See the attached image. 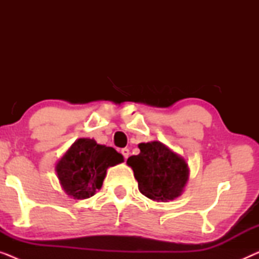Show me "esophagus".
I'll return each mask as SVG.
<instances>
[{
    "label": "esophagus",
    "mask_w": 259,
    "mask_h": 259,
    "mask_svg": "<svg viewBox=\"0 0 259 259\" xmlns=\"http://www.w3.org/2000/svg\"><path fill=\"white\" fill-rule=\"evenodd\" d=\"M121 153H122L123 158H125V159H127V158L130 157V150H128V148H122Z\"/></svg>",
    "instance_id": "obj_1"
}]
</instances>
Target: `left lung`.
I'll use <instances>...</instances> for the list:
<instances>
[{
    "label": "left lung",
    "mask_w": 259,
    "mask_h": 259,
    "mask_svg": "<svg viewBox=\"0 0 259 259\" xmlns=\"http://www.w3.org/2000/svg\"><path fill=\"white\" fill-rule=\"evenodd\" d=\"M140 153L127 159L139 191L154 201L175 200L182 196L190 177L185 159L160 141L138 145Z\"/></svg>",
    "instance_id": "1"
}]
</instances>
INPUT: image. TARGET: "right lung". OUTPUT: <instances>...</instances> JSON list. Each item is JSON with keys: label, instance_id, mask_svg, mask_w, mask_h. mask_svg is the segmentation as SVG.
I'll return each mask as SVG.
<instances>
[{"label": "right lung", "instance_id": "obj_1", "mask_svg": "<svg viewBox=\"0 0 259 259\" xmlns=\"http://www.w3.org/2000/svg\"><path fill=\"white\" fill-rule=\"evenodd\" d=\"M123 161L122 154L94 139L74 141L55 165L62 190L74 199H87L101 189L107 168Z\"/></svg>", "mask_w": 259, "mask_h": 259}]
</instances>
